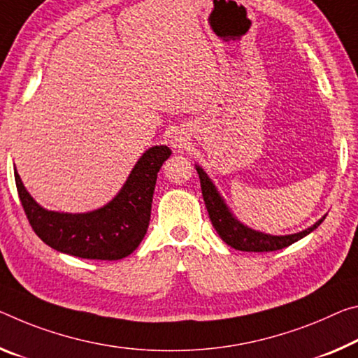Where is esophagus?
Listing matches in <instances>:
<instances>
[{"label": "esophagus", "mask_w": 358, "mask_h": 358, "mask_svg": "<svg viewBox=\"0 0 358 358\" xmlns=\"http://www.w3.org/2000/svg\"><path fill=\"white\" fill-rule=\"evenodd\" d=\"M170 145H172L173 146V148L175 150H177V151H181V150H183L185 148V140L183 138H181L180 137V135H177V134H175L173 135V137H172V140H170Z\"/></svg>", "instance_id": "obj_1"}]
</instances>
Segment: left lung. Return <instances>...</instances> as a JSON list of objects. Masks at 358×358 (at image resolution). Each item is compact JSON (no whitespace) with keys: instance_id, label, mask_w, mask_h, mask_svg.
I'll return each instance as SVG.
<instances>
[{"instance_id":"left-lung-1","label":"left lung","mask_w":358,"mask_h":358,"mask_svg":"<svg viewBox=\"0 0 358 358\" xmlns=\"http://www.w3.org/2000/svg\"><path fill=\"white\" fill-rule=\"evenodd\" d=\"M196 170L197 173H199L202 197H203V202H206L210 221H212V224L215 226V229H217L221 239H223L232 248H236V250H242V252L280 250V248H285L296 241L303 239L304 236H308L309 232L314 231L323 221L322 218L320 221H317L314 226H310V228H308L306 231L296 232V234H290V236H269V234H263V232L253 231L250 228H247V226L241 224L239 221L232 217L228 207H226V203L217 192V188H215L212 181H210V178L207 177V173L203 172L201 167H196Z\"/></svg>"}]
</instances>
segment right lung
Returning <instances> with one entry per match:
<instances>
[{"instance_id": "add662e5", "label": "right lung", "mask_w": 358, "mask_h": 358, "mask_svg": "<svg viewBox=\"0 0 358 358\" xmlns=\"http://www.w3.org/2000/svg\"><path fill=\"white\" fill-rule=\"evenodd\" d=\"M170 155L167 146L150 148L115 199L90 213L48 212L33 201L14 172L17 192L31 229L54 250L86 259H121L132 253L146 234L157 172Z\"/></svg>"}]
</instances>
